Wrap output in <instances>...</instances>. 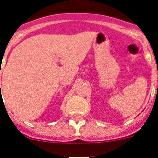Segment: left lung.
I'll return each mask as SVG.
<instances>
[{"label": "left lung", "instance_id": "1", "mask_svg": "<svg viewBox=\"0 0 158 158\" xmlns=\"http://www.w3.org/2000/svg\"><path fill=\"white\" fill-rule=\"evenodd\" d=\"M157 88H158V85H157Z\"/></svg>", "mask_w": 158, "mask_h": 158}]
</instances>
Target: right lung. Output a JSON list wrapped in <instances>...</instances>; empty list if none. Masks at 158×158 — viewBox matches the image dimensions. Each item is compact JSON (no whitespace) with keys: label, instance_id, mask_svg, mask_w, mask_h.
Wrapping results in <instances>:
<instances>
[{"label":"right lung","instance_id":"1","mask_svg":"<svg viewBox=\"0 0 158 158\" xmlns=\"http://www.w3.org/2000/svg\"><path fill=\"white\" fill-rule=\"evenodd\" d=\"M0 87H1V85H0Z\"/></svg>","mask_w":158,"mask_h":158}]
</instances>
